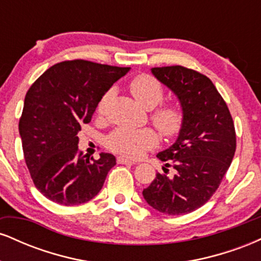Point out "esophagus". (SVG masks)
<instances>
[{
	"instance_id": "1",
	"label": "esophagus",
	"mask_w": 261,
	"mask_h": 261,
	"mask_svg": "<svg viewBox=\"0 0 261 261\" xmlns=\"http://www.w3.org/2000/svg\"><path fill=\"white\" fill-rule=\"evenodd\" d=\"M116 162H118L119 164H136L135 163L134 161H131V160H128V158H125V157H118L116 158Z\"/></svg>"
}]
</instances>
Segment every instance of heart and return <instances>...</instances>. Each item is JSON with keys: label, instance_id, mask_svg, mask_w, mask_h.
<instances>
[{"label": "heart", "instance_id": "b5f03b06", "mask_svg": "<svg viewBox=\"0 0 261 261\" xmlns=\"http://www.w3.org/2000/svg\"><path fill=\"white\" fill-rule=\"evenodd\" d=\"M130 92L133 97L142 107L152 109L163 99V87L157 79L151 74H139L130 82ZM110 93L101 98L98 110L101 112L106 106ZM151 120L164 137H173L181 130L184 115L178 107L164 104L158 107L151 114ZM158 145V137L151 128L119 127L113 131L108 139V147L113 152L126 155L130 158H139L148 149Z\"/></svg>", "mask_w": 261, "mask_h": 261}]
</instances>
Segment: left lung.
<instances>
[{"mask_svg":"<svg viewBox=\"0 0 261 261\" xmlns=\"http://www.w3.org/2000/svg\"><path fill=\"white\" fill-rule=\"evenodd\" d=\"M151 71L178 97L184 122L175 142L157 154L164 173L155 174L142 195L157 211L178 216L201 207L220 187L236 152L234 124L205 74L182 66Z\"/></svg>","mask_w":261,"mask_h":261,"instance_id":"obj_1","label":"left lung"}]
</instances>
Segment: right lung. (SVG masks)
Masks as SVG:
<instances>
[{"label": "right lung", "instance_id": "right-lung-1", "mask_svg": "<svg viewBox=\"0 0 261 261\" xmlns=\"http://www.w3.org/2000/svg\"><path fill=\"white\" fill-rule=\"evenodd\" d=\"M130 67L86 60L51 66L25 94L19 119L23 153L33 182L45 197L73 206L93 199L116 164L110 153L89 160L79 151V131L91 121L110 87Z\"/></svg>", "mask_w": 261, "mask_h": 261}]
</instances>
